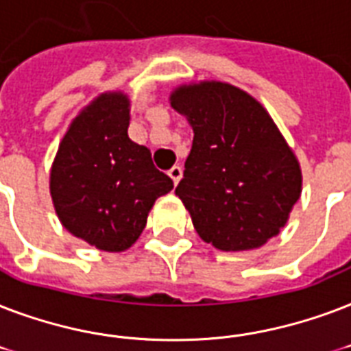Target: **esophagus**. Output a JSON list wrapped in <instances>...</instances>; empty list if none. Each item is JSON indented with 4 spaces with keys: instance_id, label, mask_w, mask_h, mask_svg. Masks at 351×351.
I'll list each match as a JSON object with an SVG mask.
<instances>
[{
    "instance_id": "34e87169",
    "label": "esophagus",
    "mask_w": 351,
    "mask_h": 351,
    "mask_svg": "<svg viewBox=\"0 0 351 351\" xmlns=\"http://www.w3.org/2000/svg\"><path fill=\"white\" fill-rule=\"evenodd\" d=\"M168 176H170V179L173 181V184H178L179 179L183 178V168L179 167V165H173V167L168 170Z\"/></svg>"
}]
</instances>
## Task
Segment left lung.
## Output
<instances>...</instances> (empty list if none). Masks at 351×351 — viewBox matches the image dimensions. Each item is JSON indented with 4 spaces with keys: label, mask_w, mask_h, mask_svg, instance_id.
Returning a JSON list of instances; mask_svg holds the SVG:
<instances>
[{
    "label": "left lung",
    "mask_w": 351,
    "mask_h": 351,
    "mask_svg": "<svg viewBox=\"0 0 351 351\" xmlns=\"http://www.w3.org/2000/svg\"><path fill=\"white\" fill-rule=\"evenodd\" d=\"M170 100L194 130L176 195L195 232L219 251L262 247L300 197L291 148L263 106L230 84L181 86Z\"/></svg>",
    "instance_id": "8db88e82"
}]
</instances>
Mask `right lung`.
<instances>
[{"mask_svg":"<svg viewBox=\"0 0 351 351\" xmlns=\"http://www.w3.org/2000/svg\"><path fill=\"white\" fill-rule=\"evenodd\" d=\"M128 106L122 93L100 95L73 121L51 170L62 225L108 252L132 247L157 197L173 189L150 150L128 137Z\"/></svg>","mask_w":351,"mask_h":351,"instance_id":"right-lung-1","label":"right lung"}]
</instances>
